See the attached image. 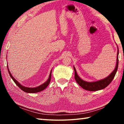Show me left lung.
<instances>
[{
  "label": "left lung",
  "instance_id": "left-lung-1",
  "mask_svg": "<svg viewBox=\"0 0 124 124\" xmlns=\"http://www.w3.org/2000/svg\"><path fill=\"white\" fill-rule=\"evenodd\" d=\"M118 55H119V49L117 47V57H116V66L114 70L113 71L112 73L108 76L104 78L103 79L97 81H93V82H87L83 80L80 78L78 75L77 74L76 70H75V67H73L74 70L75 72V75L74 78L75 79L77 83L80 86L83 88L84 89L86 90H88V91H98V90H100L102 89H104L105 87H106L108 85H109V84L112 82L113 79H114V78L115 75V74L117 72V68H118V63H119V60H118Z\"/></svg>",
  "mask_w": 124,
  "mask_h": 124
}]
</instances>
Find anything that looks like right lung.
Returning a JSON list of instances; mask_svg holds the SVG:
<instances>
[{"label":"right lung","mask_w":124,"mask_h":124,"mask_svg":"<svg viewBox=\"0 0 124 124\" xmlns=\"http://www.w3.org/2000/svg\"><path fill=\"white\" fill-rule=\"evenodd\" d=\"M7 68H8V72H9V75L11 77V78H12V79L15 82V83L18 86V87H20L21 89L22 90H23L24 92H27V93H37V92H40L41 91H43V90H44L45 88H46L47 86L49 84H50V80H51V73H52V70H51V72H50V75H49V78H48L47 80L45 82L44 84H43L42 85H40L39 86H37L36 87H25L24 86L22 85L21 84H20L14 78L12 77V75H11V73L9 71V68H8V66H7Z\"/></svg>","instance_id":"add662e5"}]
</instances>
